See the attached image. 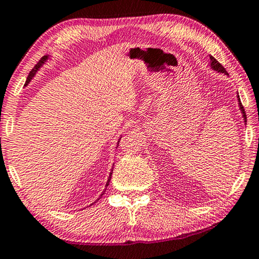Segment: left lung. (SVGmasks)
I'll return each mask as SVG.
<instances>
[{
  "mask_svg": "<svg viewBox=\"0 0 259 259\" xmlns=\"http://www.w3.org/2000/svg\"><path fill=\"white\" fill-rule=\"evenodd\" d=\"M210 67H211V69H213L214 71L222 72V74L228 75V72H227V70H225V69H224L223 65H222V64L220 63V62H218V61L216 60V58L212 57V56H210ZM237 101H238V105H239V110H240V112H242L244 123H245V124H246V115H245V111H244V108H243L242 103H240V98H239L238 93H237Z\"/></svg>",
  "mask_w": 259,
  "mask_h": 259,
  "instance_id": "left-lung-1",
  "label": "left lung"
}]
</instances>
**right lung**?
Wrapping results in <instances>:
<instances>
[{
	"label": "right lung",
	"instance_id": "add662e5",
	"mask_svg": "<svg viewBox=\"0 0 259 259\" xmlns=\"http://www.w3.org/2000/svg\"><path fill=\"white\" fill-rule=\"evenodd\" d=\"M49 60H52V56H50V55H46V56H43V57L41 58V60H39V62H38V63H37V64H36L34 68H32V70H31L30 72H29V75H28V77H27V81H25V84H24V87H27V85L29 84V83H30V81H31V79L35 77V75H36V74H37V72L39 71V69H41V68L43 67V65H45V64L47 63V62H48ZM121 137H122V136H121ZM121 137H119V138H118V142H119V140H121ZM118 142H117V144H118ZM112 169H114V166H112V167H111V171H110V174H109V177H108L107 184H105V188H107V187H108V185H109V182H110V180H111V175H112ZM105 188H104V190H103V192H102V194H101V197H102V195H103V194H104V191H105ZM101 197H100V198H101ZM100 198H98V199H100ZM98 199H97V201H98ZM90 205H93V204H90Z\"/></svg>",
	"mask_w": 259,
	"mask_h": 259
}]
</instances>
